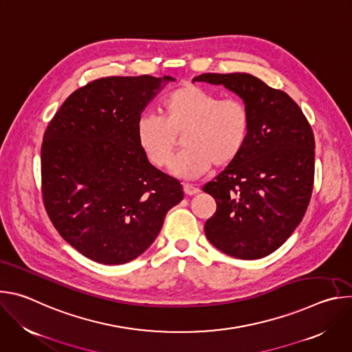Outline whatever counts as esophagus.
<instances>
[{"mask_svg":"<svg viewBox=\"0 0 352 352\" xmlns=\"http://www.w3.org/2000/svg\"><path fill=\"white\" fill-rule=\"evenodd\" d=\"M184 192H185V195H196V193H199V188H196V186H193L192 184H184Z\"/></svg>","mask_w":352,"mask_h":352,"instance_id":"obj_1","label":"esophagus"}]
</instances>
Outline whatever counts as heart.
I'll list each match as a JSON object with an SVG mask.
<instances>
[{"label":"heart","instance_id":"obj_1","mask_svg":"<svg viewBox=\"0 0 352 352\" xmlns=\"http://www.w3.org/2000/svg\"><path fill=\"white\" fill-rule=\"evenodd\" d=\"M163 117L143 114L136 124L138 142L153 166L163 168L173 160L177 136L182 135L184 152L173 171L196 178L214 167L232 163L248 140L250 111L241 98H221L197 85H184L162 102Z\"/></svg>","mask_w":352,"mask_h":352}]
</instances>
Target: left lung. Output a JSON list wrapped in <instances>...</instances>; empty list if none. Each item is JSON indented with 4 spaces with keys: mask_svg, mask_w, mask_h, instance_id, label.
Masks as SVG:
<instances>
[{
    "mask_svg": "<svg viewBox=\"0 0 352 352\" xmlns=\"http://www.w3.org/2000/svg\"><path fill=\"white\" fill-rule=\"evenodd\" d=\"M193 82L224 85L250 111L239 156L202 189L216 200L208 239L236 259H261L302 221L315 179V136L302 110L283 90L249 74H202Z\"/></svg>",
    "mask_w": 352,
    "mask_h": 352,
    "instance_id": "1",
    "label": "left lung"
}]
</instances>
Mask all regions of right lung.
<instances>
[{
    "label": "right lung",
    "mask_w": 352,
    "mask_h": 352,
    "mask_svg": "<svg viewBox=\"0 0 352 352\" xmlns=\"http://www.w3.org/2000/svg\"><path fill=\"white\" fill-rule=\"evenodd\" d=\"M171 76H107L76 89L41 143V195L60 235L83 256L133 261L157 238L182 185L147 160L136 124Z\"/></svg>",
    "instance_id": "obj_1"
}]
</instances>
